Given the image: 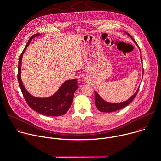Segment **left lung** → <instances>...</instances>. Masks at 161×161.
Instances as JSON below:
<instances>
[{"label": "left lung", "instance_id": "left-lung-1", "mask_svg": "<svg viewBox=\"0 0 161 161\" xmlns=\"http://www.w3.org/2000/svg\"><path fill=\"white\" fill-rule=\"evenodd\" d=\"M125 33L129 37H130L132 38L133 41L135 42V44L138 46L137 44L136 43L135 40L132 37V36L129 34H128L127 32H125ZM138 47L139 48V46H138ZM141 60H142V59H141ZM143 74H144V71H143ZM139 88L137 89V92L131 97H130L127 101H126L125 102H123V103H110L106 102L105 101H104L100 97V96L96 92H95V104H96V106L99 111L103 112H111L118 110L121 109L124 107H126L127 105H129L133 101V99L136 96V95H137V94L139 91Z\"/></svg>", "mask_w": 161, "mask_h": 161}]
</instances>
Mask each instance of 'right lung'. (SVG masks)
Here are the masks:
<instances>
[{
	"mask_svg": "<svg viewBox=\"0 0 161 161\" xmlns=\"http://www.w3.org/2000/svg\"><path fill=\"white\" fill-rule=\"evenodd\" d=\"M39 35L40 34H36L30 37L20 56L17 74L19 84L26 103L32 109L47 116L57 117L62 115L67 112L72 105L74 94L79 87L77 79L68 80L64 82L53 96L47 98H39L31 95L24 87L21 80L20 70L22 55L32 39Z\"/></svg>",
	"mask_w": 161,
	"mask_h": 161,
	"instance_id": "1",
	"label": "right lung"
}]
</instances>
